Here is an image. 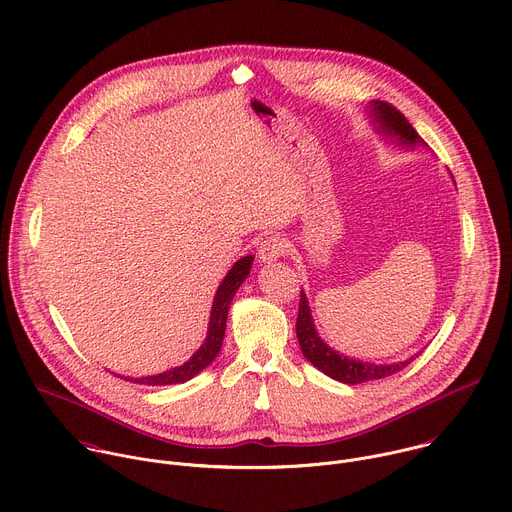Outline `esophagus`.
I'll list each match as a JSON object with an SVG mask.
<instances>
[{"label":"esophagus","instance_id":"1","mask_svg":"<svg viewBox=\"0 0 512 512\" xmlns=\"http://www.w3.org/2000/svg\"><path fill=\"white\" fill-rule=\"evenodd\" d=\"M285 251H287V241L283 237H279V235L267 237L259 245V261L261 263L277 261L281 255H285Z\"/></svg>","mask_w":512,"mask_h":512}]
</instances>
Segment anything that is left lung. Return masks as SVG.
Masks as SVG:
<instances>
[{
  "label": "left lung",
  "mask_w": 512,
  "mask_h": 512,
  "mask_svg": "<svg viewBox=\"0 0 512 512\" xmlns=\"http://www.w3.org/2000/svg\"><path fill=\"white\" fill-rule=\"evenodd\" d=\"M373 117L379 125V133H383L387 137H397L399 143L411 145V148H415V145H425V141L419 137V133L413 129V125L405 119V115L399 109H395L391 103L373 101ZM296 334H298V342H300L304 356L314 364V367L320 369L324 375H328L340 383H346V385H358V383L391 377V375L403 371L407 364L417 356L415 354L403 362H393V364H375V362L354 360V358H348V356L332 350L316 332L312 312H310L304 291H300V310H298Z\"/></svg>",
  "instance_id": "1"
}]
</instances>
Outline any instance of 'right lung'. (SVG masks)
<instances>
[{"instance_id": "right-lung-1", "label": "right lung", "mask_w": 512, "mask_h": 512, "mask_svg": "<svg viewBox=\"0 0 512 512\" xmlns=\"http://www.w3.org/2000/svg\"><path fill=\"white\" fill-rule=\"evenodd\" d=\"M251 263H253V255L241 257L233 269L227 273V277L223 279V283L218 285L216 296L212 302V312H210V322H208V332H206V340L202 342V346L190 356L188 362H184L182 367L164 371L160 375H152V377H139V379H129V377H121L129 383H137V385H150V387H160V385H176V383H186L192 377H196L202 369H206L208 364L216 358L218 350L223 346V338H225V328H227V316H229V308L231 302L235 298V291L241 287V283L247 279L249 271H251Z\"/></svg>"}]
</instances>
